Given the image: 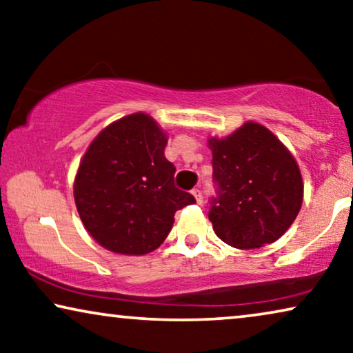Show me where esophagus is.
Wrapping results in <instances>:
<instances>
[{
    "label": "esophagus",
    "instance_id": "1",
    "mask_svg": "<svg viewBox=\"0 0 353 353\" xmlns=\"http://www.w3.org/2000/svg\"><path fill=\"white\" fill-rule=\"evenodd\" d=\"M192 196H194V199H196V202L197 204H202V192H201V190H192Z\"/></svg>",
    "mask_w": 353,
    "mask_h": 353
}]
</instances>
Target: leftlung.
Instances as JSON below:
<instances>
[{"label": "left lung", "mask_w": 353, "mask_h": 353, "mask_svg": "<svg viewBox=\"0 0 353 353\" xmlns=\"http://www.w3.org/2000/svg\"><path fill=\"white\" fill-rule=\"evenodd\" d=\"M214 181L209 220L215 234L236 249L278 241L302 207L303 183L289 149L257 122L225 138H209Z\"/></svg>", "instance_id": "left-lung-1"}]
</instances>
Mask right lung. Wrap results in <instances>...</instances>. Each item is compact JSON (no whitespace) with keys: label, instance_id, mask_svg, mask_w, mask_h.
I'll return each mask as SVG.
<instances>
[{"label":"right lung","instance_id":"obj_1","mask_svg":"<svg viewBox=\"0 0 353 353\" xmlns=\"http://www.w3.org/2000/svg\"><path fill=\"white\" fill-rule=\"evenodd\" d=\"M167 139L151 115L137 112L108 125L86 149L75 205L91 238L110 252H152L170 233L175 212L196 202L173 185Z\"/></svg>","mask_w":353,"mask_h":353}]
</instances>
